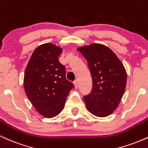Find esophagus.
<instances>
[{
  "instance_id": "1",
  "label": "esophagus",
  "mask_w": 148,
  "mask_h": 148,
  "mask_svg": "<svg viewBox=\"0 0 148 148\" xmlns=\"http://www.w3.org/2000/svg\"><path fill=\"white\" fill-rule=\"evenodd\" d=\"M73 84L75 85V88H77V87H78V82H77V80H75L73 82Z\"/></svg>"
}]
</instances>
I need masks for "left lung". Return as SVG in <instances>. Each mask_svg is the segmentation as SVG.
<instances>
[{"label":"left lung","mask_w":148,"mask_h":148,"mask_svg":"<svg viewBox=\"0 0 148 148\" xmlns=\"http://www.w3.org/2000/svg\"><path fill=\"white\" fill-rule=\"evenodd\" d=\"M87 60L93 79L91 93L84 96L88 112L98 117L112 114L119 106L126 87L124 66L110 48L100 43L78 48Z\"/></svg>","instance_id":"obj_1"}]
</instances>
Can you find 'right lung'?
Returning <instances> with one entry per match:
<instances>
[{"label":"right lung","mask_w":148,"mask_h":148,"mask_svg":"<svg viewBox=\"0 0 148 148\" xmlns=\"http://www.w3.org/2000/svg\"><path fill=\"white\" fill-rule=\"evenodd\" d=\"M62 48L51 43L41 45L33 52L24 75V88L35 109L46 118L63 110L74 84L66 78V68L59 62Z\"/></svg>","instance_id":"obj_1"}]
</instances>
